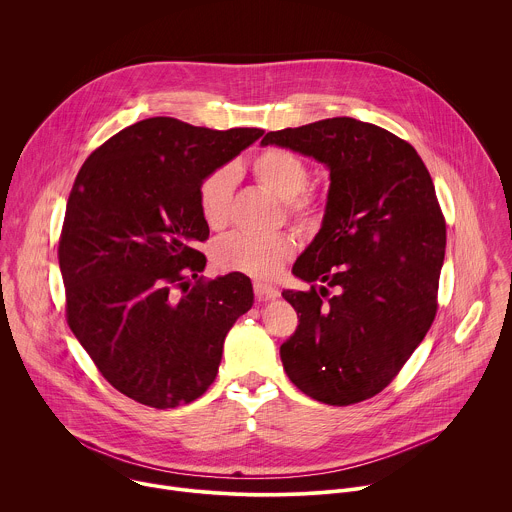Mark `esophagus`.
<instances>
[{
	"label": "esophagus",
	"mask_w": 512,
	"mask_h": 512,
	"mask_svg": "<svg viewBox=\"0 0 512 512\" xmlns=\"http://www.w3.org/2000/svg\"><path fill=\"white\" fill-rule=\"evenodd\" d=\"M253 289H255V296H257V300H275V298H279V289H277V287H273V285H267V283L255 281Z\"/></svg>",
	"instance_id": "obj_1"
}]
</instances>
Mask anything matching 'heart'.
<instances>
[{"mask_svg":"<svg viewBox=\"0 0 512 512\" xmlns=\"http://www.w3.org/2000/svg\"><path fill=\"white\" fill-rule=\"evenodd\" d=\"M257 184L275 200L287 204L291 214H308L312 198L304 194L310 182L306 164L287 150L269 148L251 164ZM235 188L233 168H218L210 172L198 188V204L204 221L218 229L229 221L231 198ZM294 253V241L285 235H249L233 233L218 241L212 249V259L218 269L237 271L251 277H273L285 259Z\"/></svg>","mask_w":512,"mask_h":512,"instance_id":"b5f03b06","label":"heart"}]
</instances>
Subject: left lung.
I'll list each match as a JSON object with an SVG mask.
<instances>
[{"label": "left lung", "mask_w": 512, "mask_h": 512, "mask_svg": "<svg viewBox=\"0 0 512 512\" xmlns=\"http://www.w3.org/2000/svg\"><path fill=\"white\" fill-rule=\"evenodd\" d=\"M261 145L314 158L330 174L322 227L291 269L320 287L281 291L300 318L279 348L283 369L326 405L369 399L435 318L446 221L431 176L413 145L352 117L269 131Z\"/></svg>", "instance_id": "1"}]
</instances>
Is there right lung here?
I'll use <instances>...</instances> for the list:
<instances>
[{
    "label": "right lung",
    "instance_id": "right-lung-1",
    "mask_svg": "<svg viewBox=\"0 0 512 512\" xmlns=\"http://www.w3.org/2000/svg\"><path fill=\"white\" fill-rule=\"evenodd\" d=\"M261 135L143 119L95 150L70 190L58 245L66 320L101 375L141 405L204 395L229 330L253 306L243 273L190 277L206 267L200 182Z\"/></svg>",
    "mask_w": 512,
    "mask_h": 512
}]
</instances>
